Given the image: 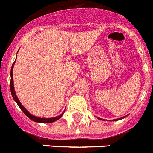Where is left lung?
Returning a JSON list of instances; mask_svg holds the SVG:
<instances>
[{
	"label": "left lung",
	"mask_w": 153,
	"mask_h": 153,
	"mask_svg": "<svg viewBox=\"0 0 153 153\" xmlns=\"http://www.w3.org/2000/svg\"><path fill=\"white\" fill-rule=\"evenodd\" d=\"M126 116H127V115H126ZM126 116H125V117H120V118H117V119H114V120H113V121H117V120H122V119H123V118H125L126 117ZM99 120H103V119H101V118H98Z\"/></svg>",
	"instance_id": "1"
}]
</instances>
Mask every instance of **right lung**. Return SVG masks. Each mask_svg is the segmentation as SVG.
Segmentation results:
<instances>
[{"instance_id": "obj_1", "label": "right lung", "mask_w": 153, "mask_h": 153, "mask_svg": "<svg viewBox=\"0 0 153 153\" xmlns=\"http://www.w3.org/2000/svg\"><path fill=\"white\" fill-rule=\"evenodd\" d=\"M14 63H15V62H13V64L12 65L11 70H10V92H11L12 97H13V100L16 101V103L17 104V105L19 106V107H20V109H21V111H23V112L26 114V116L30 118V120H32L34 121V122H37V123H53V122H55V121H56V120H58L59 119H60V118L62 117L63 114H64V112H65V110L63 111L62 114H60V115H59V116H57V117H55L41 118V117H39L34 116V115H33V114H30V113L29 112V111H27V109H26L25 107L22 105V104L20 103V100H19L18 97H17V96L16 95V92H15V90H14V86H13V65H14Z\"/></svg>"}]
</instances>
